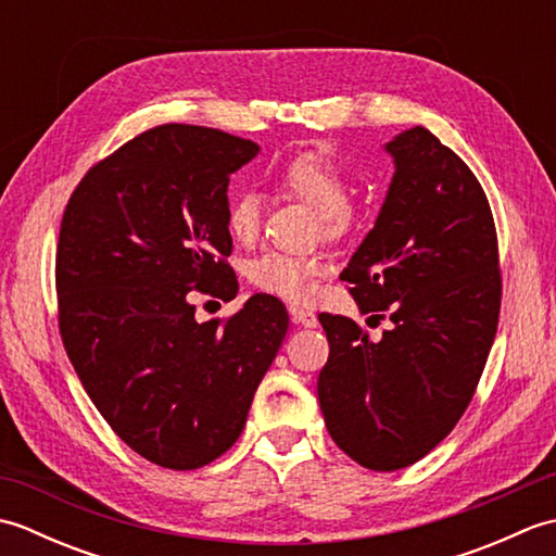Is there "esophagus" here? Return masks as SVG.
Wrapping results in <instances>:
<instances>
[{
	"label": "esophagus",
	"mask_w": 556,
	"mask_h": 556,
	"mask_svg": "<svg viewBox=\"0 0 556 556\" xmlns=\"http://www.w3.org/2000/svg\"><path fill=\"white\" fill-rule=\"evenodd\" d=\"M289 315L293 325H303V327H317V315L308 308H301V305H289Z\"/></svg>",
	"instance_id": "1"
}]
</instances>
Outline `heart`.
I'll use <instances>...</instances> for the list:
<instances>
[{
	"instance_id": "b5f03b06",
	"label": "heart",
	"mask_w": 556,
	"mask_h": 556,
	"mask_svg": "<svg viewBox=\"0 0 556 556\" xmlns=\"http://www.w3.org/2000/svg\"><path fill=\"white\" fill-rule=\"evenodd\" d=\"M277 184L285 193L303 200L317 210L323 229L329 239L346 236L361 217V205L349 193V179L339 162L325 152L305 150L281 164ZM263 227V205L251 191L233 195L227 205V231L239 245L257 241ZM327 271L320 255H293L281 251H267L251 260L245 275L260 291L285 301H308L315 285Z\"/></svg>"
}]
</instances>
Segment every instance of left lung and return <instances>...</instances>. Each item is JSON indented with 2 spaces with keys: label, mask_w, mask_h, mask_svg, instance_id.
<instances>
[{
  "label": "left lung",
  "mask_w": 556,
  "mask_h": 556,
  "mask_svg": "<svg viewBox=\"0 0 556 556\" xmlns=\"http://www.w3.org/2000/svg\"><path fill=\"white\" fill-rule=\"evenodd\" d=\"M387 152L392 186L341 279L363 313L394 325L372 341L351 317L323 313L329 358L317 377L329 434L370 470L416 464L454 430L502 305L497 229L476 174L422 126Z\"/></svg>",
  "instance_id": "obj_1"
}]
</instances>
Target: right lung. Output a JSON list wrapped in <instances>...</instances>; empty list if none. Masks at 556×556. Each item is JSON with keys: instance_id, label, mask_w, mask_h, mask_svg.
Returning a JSON list of instances; mask_svg holds the SVG:
<instances>
[{"instance_id": "obj_1", "label": "right lung", "mask_w": 556, "mask_h": 556, "mask_svg": "<svg viewBox=\"0 0 556 556\" xmlns=\"http://www.w3.org/2000/svg\"><path fill=\"white\" fill-rule=\"evenodd\" d=\"M248 138L162 124L100 160L71 193L56 243L59 332L92 404L162 468L207 466L239 440L289 315L255 293L195 320L191 291L231 301L229 174Z\"/></svg>"}]
</instances>
